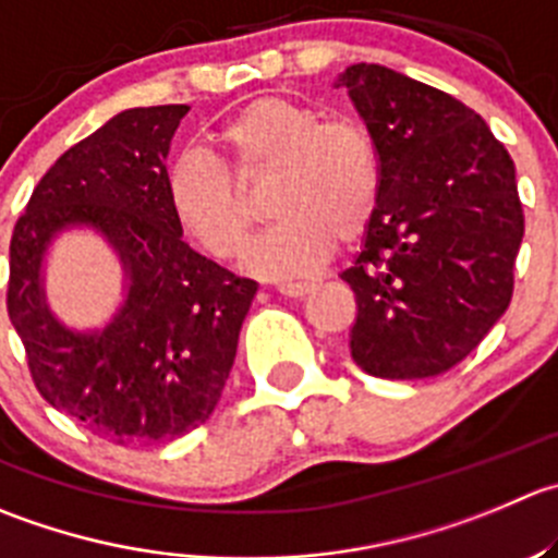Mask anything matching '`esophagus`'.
I'll list each match as a JSON object with an SVG mask.
<instances>
[{
    "mask_svg": "<svg viewBox=\"0 0 558 558\" xmlns=\"http://www.w3.org/2000/svg\"><path fill=\"white\" fill-rule=\"evenodd\" d=\"M313 291V283H280L278 294L283 296H305Z\"/></svg>",
    "mask_w": 558,
    "mask_h": 558,
    "instance_id": "1",
    "label": "esophagus"
}]
</instances>
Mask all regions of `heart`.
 I'll use <instances>...</instances> for the list:
<instances>
[{
    "mask_svg": "<svg viewBox=\"0 0 558 558\" xmlns=\"http://www.w3.org/2000/svg\"><path fill=\"white\" fill-rule=\"evenodd\" d=\"M215 138L236 181L198 149L182 153L166 174L174 220L209 256H240L253 223L240 185L269 174L267 213L278 223L247 247V272L305 278L329 262L335 240L351 245L371 226L381 166L362 124L324 119L318 108L289 97H258L231 113Z\"/></svg>",
    "mask_w": 558,
    "mask_h": 558,
    "instance_id": "heart-1",
    "label": "heart"
}]
</instances>
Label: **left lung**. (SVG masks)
<instances>
[{"label":"left lung","instance_id":"1","mask_svg":"<svg viewBox=\"0 0 558 558\" xmlns=\"http://www.w3.org/2000/svg\"><path fill=\"white\" fill-rule=\"evenodd\" d=\"M381 166L354 264L351 360L378 378H428L505 316L523 240L515 166L480 113L381 64L338 75Z\"/></svg>","mask_w":558,"mask_h":558}]
</instances>
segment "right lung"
<instances>
[{
  "instance_id": "1",
  "label": "right lung",
  "mask_w": 558,
  "mask_h": 558,
  "mask_svg": "<svg viewBox=\"0 0 558 558\" xmlns=\"http://www.w3.org/2000/svg\"><path fill=\"white\" fill-rule=\"evenodd\" d=\"M187 106L128 108L70 147L32 193L10 240L8 313L53 409L113 445H153L207 423L258 283L182 240L166 158ZM118 253L123 302L95 330L59 323L45 258L68 230Z\"/></svg>"
}]
</instances>
